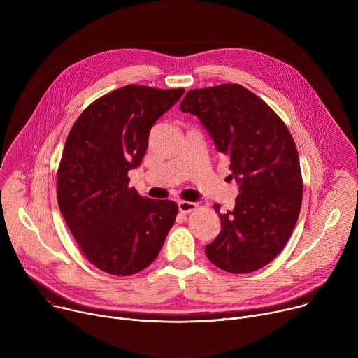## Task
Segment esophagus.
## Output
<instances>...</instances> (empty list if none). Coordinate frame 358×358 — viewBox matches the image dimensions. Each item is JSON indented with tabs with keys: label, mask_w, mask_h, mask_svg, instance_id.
<instances>
[{
	"label": "esophagus",
	"mask_w": 358,
	"mask_h": 358,
	"mask_svg": "<svg viewBox=\"0 0 358 358\" xmlns=\"http://www.w3.org/2000/svg\"><path fill=\"white\" fill-rule=\"evenodd\" d=\"M196 208L195 202H189V201H178V211L181 214H189Z\"/></svg>",
	"instance_id": "34e87169"
}]
</instances>
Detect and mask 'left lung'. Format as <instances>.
I'll return each instance as SVG.
<instances>
[{"label": "left lung", "mask_w": 358, "mask_h": 358, "mask_svg": "<svg viewBox=\"0 0 358 358\" xmlns=\"http://www.w3.org/2000/svg\"><path fill=\"white\" fill-rule=\"evenodd\" d=\"M180 110L196 116L231 164L239 185L235 208L220 213V235L207 258L231 273L272 262L287 243L301 207L297 148L283 120L246 87L224 83L189 90Z\"/></svg>", "instance_id": "left-lung-1"}]
</instances>
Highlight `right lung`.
<instances>
[{
    "label": "right lung",
    "mask_w": 358,
    "mask_h": 358,
    "mask_svg": "<svg viewBox=\"0 0 358 358\" xmlns=\"http://www.w3.org/2000/svg\"><path fill=\"white\" fill-rule=\"evenodd\" d=\"M184 89L119 87L89 105L72 126L58 169V203L86 259L115 276L145 269L174 225L178 207L129 187L155 124Z\"/></svg>",
    "instance_id": "right-lung-1"
}]
</instances>
